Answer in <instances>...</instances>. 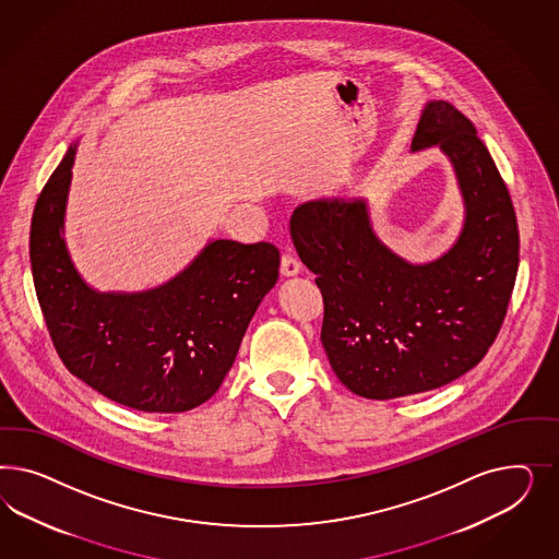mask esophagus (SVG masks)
<instances>
[{
  "instance_id": "obj_1",
  "label": "esophagus",
  "mask_w": 559,
  "mask_h": 559,
  "mask_svg": "<svg viewBox=\"0 0 559 559\" xmlns=\"http://www.w3.org/2000/svg\"><path fill=\"white\" fill-rule=\"evenodd\" d=\"M281 272H283L285 276H295V274H299V272H301V262H299V258L295 254H290V252H285V254H283V260H281Z\"/></svg>"
}]
</instances>
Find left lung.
I'll list each match as a JSON object with an SVG mask.
<instances>
[{
  "instance_id": "1",
  "label": "left lung",
  "mask_w": 559,
  "mask_h": 559,
  "mask_svg": "<svg viewBox=\"0 0 559 559\" xmlns=\"http://www.w3.org/2000/svg\"><path fill=\"white\" fill-rule=\"evenodd\" d=\"M439 145L457 176L465 221L449 252L412 264L372 234L367 203L311 201L290 236L322 290V344L348 390L393 400L474 369L507 316L519 271V225L507 185L453 104L428 102L412 152Z\"/></svg>"
}]
</instances>
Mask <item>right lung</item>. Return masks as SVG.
<instances>
[{
    "mask_svg": "<svg viewBox=\"0 0 559 559\" xmlns=\"http://www.w3.org/2000/svg\"><path fill=\"white\" fill-rule=\"evenodd\" d=\"M75 150L43 188L31 227L34 288L57 355L120 406L159 414L201 406L276 285L281 252L269 241L211 239L162 287L98 293L75 271L63 236Z\"/></svg>",
    "mask_w": 559,
    "mask_h": 559,
    "instance_id": "obj_1",
    "label": "right lung"
}]
</instances>
